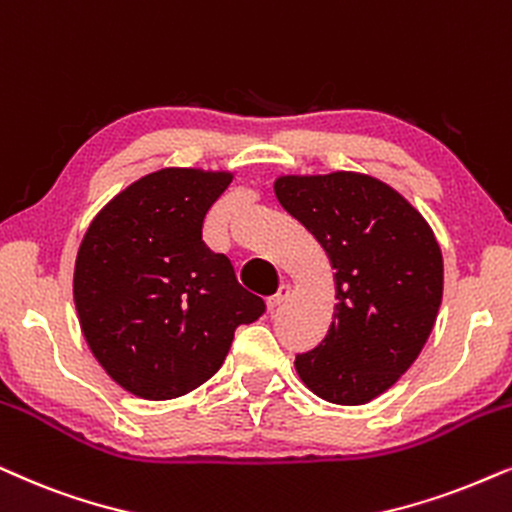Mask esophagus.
I'll list each match as a JSON object with an SVG mask.
<instances>
[{"instance_id": "34e87169", "label": "esophagus", "mask_w": 512, "mask_h": 512, "mask_svg": "<svg viewBox=\"0 0 512 512\" xmlns=\"http://www.w3.org/2000/svg\"><path fill=\"white\" fill-rule=\"evenodd\" d=\"M289 291H291L289 284H280V289H277L275 294H272V296H268V301H265V303H268V310H270V313H272V310L280 308V305H282L284 301H287Z\"/></svg>"}]
</instances>
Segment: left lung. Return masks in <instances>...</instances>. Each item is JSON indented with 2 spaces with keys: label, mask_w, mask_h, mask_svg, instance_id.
<instances>
[{
  "label": "left lung",
  "mask_w": 512,
  "mask_h": 512,
  "mask_svg": "<svg viewBox=\"0 0 512 512\" xmlns=\"http://www.w3.org/2000/svg\"><path fill=\"white\" fill-rule=\"evenodd\" d=\"M275 195L336 270L334 322L320 345L296 355L298 376L327 402L374 400L414 364L433 331L440 244L400 192L371 176H284Z\"/></svg>",
  "instance_id": "8db88e82"
}]
</instances>
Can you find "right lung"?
<instances>
[{
    "label": "right lung",
    "mask_w": 512,
    "mask_h": 512,
    "mask_svg": "<svg viewBox=\"0 0 512 512\" xmlns=\"http://www.w3.org/2000/svg\"><path fill=\"white\" fill-rule=\"evenodd\" d=\"M230 174L162 169L129 185L86 230L75 305L91 353L119 386L171 400L221 369L235 329L265 313L230 258L202 240Z\"/></svg>",
    "instance_id": "add662e5"
}]
</instances>
